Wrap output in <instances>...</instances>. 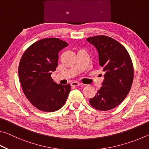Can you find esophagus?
I'll return each instance as SVG.
<instances>
[{"label":"esophagus","instance_id":"obj_1","mask_svg":"<svg viewBox=\"0 0 149 149\" xmlns=\"http://www.w3.org/2000/svg\"><path fill=\"white\" fill-rule=\"evenodd\" d=\"M72 86H74V87H77V86H79V85H83L82 84H81L79 82H77V81H73L72 84Z\"/></svg>","mask_w":149,"mask_h":149}]
</instances>
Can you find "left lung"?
Instances as JSON below:
<instances>
[{"instance_id":"1","label":"left lung","mask_w":149,"mask_h":149,"mask_svg":"<svg viewBox=\"0 0 149 149\" xmlns=\"http://www.w3.org/2000/svg\"><path fill=\"white\" fill-rule=\"evenodd\" d=\"M87 41L95 46L104 79L102 86L89 100L93 107L100 111L113 109L129 93L133 80V63L125 48L105 35L91 37Z\"/></svg>"}]
</instances>
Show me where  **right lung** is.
Masks as SVG:
<instances>
[{"label": "right lung", "mask_w": 149, "mask_h": 149, "mask_svg": "<svg viewBox=\"0 0 149 149\" xmlns=\"http://www.w3.org/2000/svg\"><path fill=\"white\" fill-rule=\"evenodd\" d=\"M68 44L58 38L35 42L20 60L18 74L24 95L29 102L43 112H54L65 104L71 87L57 84L51 77L58 66L59 52Z\"/></svg>", "instance_id": "right-lung-1"}]
</instances>
